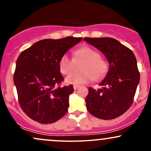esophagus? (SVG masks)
Returning a JSON list of instances; mask_svg holds the SVG:
<instances>
[{
    "mask_svg": "<svg viewBox=\"0 0 151 151\" xmlns=\"http://www.w3.org/2000/svg\"><path fill=\"white\" fill-rule=\"evenodd\" d=\"M73 87H74V89L76 90V89H77L79 87V86H78V85H74Z\"/></svg>",
    "mask_w": 151,
    "mask_h": 151,
    "instance_id": "obj_1",
    "label": "esophagus"
}]
</instances>
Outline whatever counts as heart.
Returning <instances> with one entry per match:
<instances>
[{"instance_id":"obj_1","label":"heart","mask_w":151,"mask_h":151,"mask_svg":"<svg viewBox=\"0 0 151 151\" xmlns=\"http://www.w3.org/2000/svg\"><path fill=\"white\" fill-rule=\"evenodd\" d=\"M76 60H82L84 62L80 67L81 72L72 73L66 77V82L69 84H86L92 79H99L106 74L107 65L104 60L100 58L96 50L89 47H82L74 52ZM60 72L63 74H70L74 68V62L67 54L61 57L59 62Z\"/></svg>"}]
</instances>
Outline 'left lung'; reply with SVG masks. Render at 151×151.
Returning <instances> with one entry per match:
<instances>
[{"mask_svg": "<svg viewBox=\"0 0 151 151\" xmlns=\"http://www.w3.org/2000/svg\"><path fill=\"white\" fill-rule=\"evenodd\" d=\"M84 40L101 51L109 64L106 75L99 84L102 88H89L86 109L99 119H116L132 104L139 84L136 57L129 48L114 38L85 37Z\"/></svg>", "mask_w": 151, "mask_h": 151, "instance_id": "left-lung-1", "label": "left lung"}]
</instances>
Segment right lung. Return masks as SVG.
I'll return each instance as SVG.
<instances>
[{
	"instance_id": "add662e5",
	"label": "right lung",
	"mask_w": 151,
	"mask_h": 151,
	"mask_svg": "<svg viewBox=\"0 0 151 151\" xmlns=\"http://www.w3.org/2000/svg\"><path fill=\"white\" fill-rule=\"evenodd\" d=\"M81 37L40 40L22 51L16 61L13 81L23 111L40 124H52L65 115L73 86L60 87L64 80L59 62Z\"/></svg>"
}]
</instances>
